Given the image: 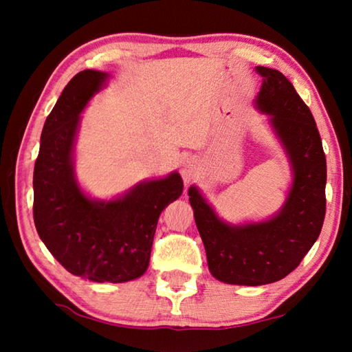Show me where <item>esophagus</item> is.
I'll use <instances>...</instances> for the list:
<instances>
[{"label": "esophagus", "instance_id": "esophagus-1", "mask_svg": "<svg viewBox=\"0 0 352 352\" xmlns=\"http://www.w3.org/2000/svg\"><path fill=\"white\" fill-rule=\"evenodd\" d=\"M180 174L186 183L194 180L195 174H197V162L194 158H184L180 164Z\"/></svg>", "mask_w": 352, "mask_h": 352}]
</instances>
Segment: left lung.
<instances>
[{
  "mask_svg": "<svg viewBox=\"0 0 352 352\" xmlns=\"http://www.w3.org/2000/svg\"><path fill=\"white\" fill-rule=\"evenodd\" d=\"M256 71L264 79L256 107L270 116L294 172L283 208L264 222L231 225L219 219L197 188L188 190L211 275L237 285L287 276L318 239L326 214V157L312 113L283 73Z\"/></svg>",
  "mask_w": 352,
  "mask_h": 352,
  "instance_id": "obj_1",
  "label": "left lung"
}]
</instances>
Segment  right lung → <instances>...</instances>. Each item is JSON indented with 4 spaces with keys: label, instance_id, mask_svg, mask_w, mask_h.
I'll use <instances>...</instances> for the list:
<instances>
[{
    "label": "right lung",
    "instance_id": "right-lung-1",
    "mask_svg": "<svg viewBox=\"0 0 352 352\" xmlns=\"http://www.w3.org/2000/svg\"><path fill=\"white\" fill-rule=\"evenodd\" d=\"M107 79L102 71H80L46 118L34 168V222L69 273L94 283H126L147 270L158 217L180 197L183 180L172 172L109 201L83 194L74 177V141L80 113Z\"/></svg>",
    "mask_w": 352,
    "mask_h": 352
}]
</instances>
